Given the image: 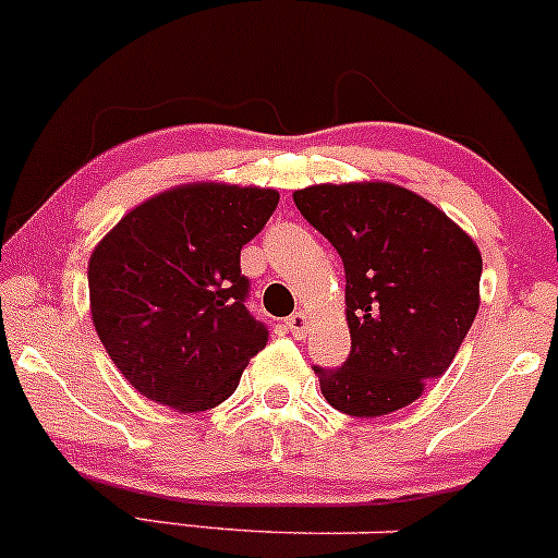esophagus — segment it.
<instances>
[{
	"label": "esophagus",
	"mask_w": 558,
	"mask_h": 558,
	"mask_svg": "<svg viewBox=\"0 0 558 558\" xmlns=\"http://www.w3.org/2000/svg\"><path fill=\"white\" fill-rule=\"evenodd\" d=\"M287 329H290L295 338H305V332H308V314H305V311H295V314L287 319Z\"/></svg>",
	"instance_id": "esophagus-1"
}]
</instances>
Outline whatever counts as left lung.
<instances>
[{
  "label": "left lung",
  "instance_id": "left-lung-1",
  "mask_svg": "<svg viewBox=\"0 0 558 558\" xmlns=\"http://www.w3.org/2000/svg\"><path fill=\"white\" fill-rule=\"evenodd\" d=\"M292 199L345 268L351 353L343 367H314L322 393L351 417L412 404L473 325L478 247L439 207L393 183L308 185Z\"/></svg>",
  "mask_w": 558,
  "mask_h": 558
}]
</instances>
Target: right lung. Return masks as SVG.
Segmentation results:
<instances>
[{"label":"right lung","instance_id":"right-lung-1","mask_svg":"<svg viewBox=\"0 0 558 558\" xmlns=\"http://www.w3.org/2000/svg\"><path fill=\"white\" fill-rule=\"evenodd\" d=\"M279 205L274 189L189 183L130 209L89 255L100 343L143 397L181 412L236 391L268 329L247 311L239 255Z\"/></svg>","mask_w":558,"mask_h":558}]
</instances>
